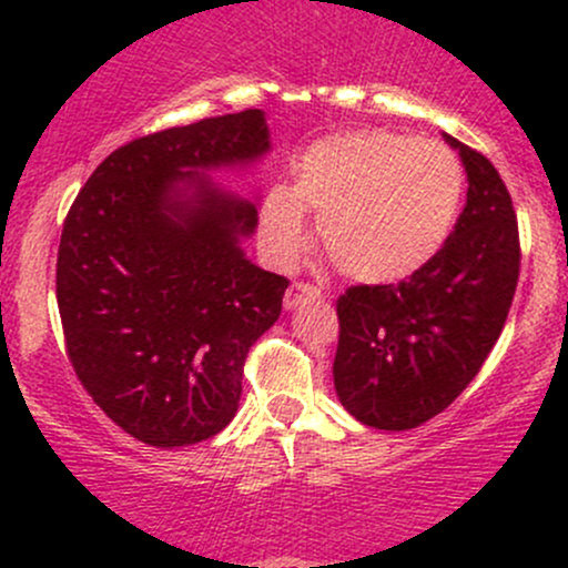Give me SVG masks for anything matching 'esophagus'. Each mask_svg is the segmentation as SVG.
I'll return each mask as SVG.
<instances>
[{"label": "esophagus", "instance_id": "1", "mask_svg": "<svg viewBox=\"0 0 568 568\" xmlns=\"http://www.w3.org/2000/svg\"><path fill=\"white\" fill-rule=\"evenodd\" d=\"M323 298V293L310 283H293L288 291H285V310H296L298 304L304 302H317Z\"/></svg>", "mask_w": 568, "mask_h": 568}]
</instances>
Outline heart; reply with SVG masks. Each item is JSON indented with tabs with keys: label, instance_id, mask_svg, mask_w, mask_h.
<instances>
[{
	"label": "heart",
	"instance_id": "1",
	"mask_svg": "<svg viewBox=\"0 0 568 568\" xmlns=\"http://www.w3.org/2000/svg\"><path fill=\"white\" fill-rule=\"evenodd\" d=\"M465 173L452 149L393 130H347L310 143L293 186L262 202V240L288 266L310 240L306 213L338 272L357 283L406 280L438 256L459 216Z\"/></svg>",
	"mask_w": 568,
	"mask_h": 568
}]
</instances>
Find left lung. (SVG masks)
Returning <instances> with one entry per match:
<instances>
[{
  "mask_svg": "<svg viewBox=\"0 0 568 568\" xmlns=\"http://www.w3.org/2000/svg\"><path fill=\"white\" fill-rule=\"evenodd\" d=\"M467 171V205L433 262L397 285L338 296L334 384L376 429H414L475 379L510 312L520 272L518 219L497 168L443 135Z\"/></svg>",
  "mask_w": 568,
  "mask_h": 568,
  "instance_id": "left-lung-1",
  "label": "left lung"
}]
</instances>
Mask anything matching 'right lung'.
I'll return each instance as SVG.
<instances>
[{
  "label": "right lung",
  "instance_id": "right-lung-1",
  "mask_svg": "<svg viewBox=\"0 0 568 568\" xmlns=\"http://www.w3.org/2000/svg\"><path fill=\"white\" fill-rule=\"evenodd\" d=\"M270 152L262 109L149 133L109 154L63 221L55 296L67 355L141 443L192 446L237 414L247 349L288 280L245 258L256 202L205 171Z\"/></svg>",
  "mask_w": 568,
  "mask_h": 568
}]
</instances>
